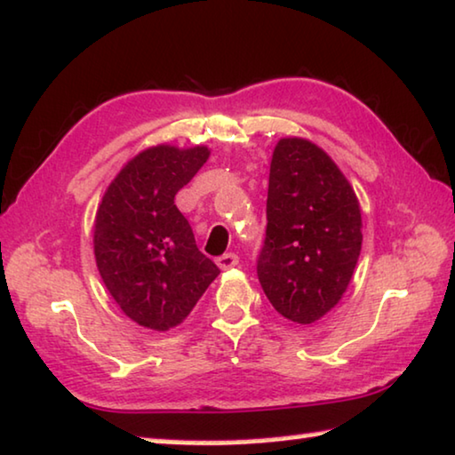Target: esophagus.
Masks as SVG:
<instances>
[{
	"instance_id": "obj_1",
	"label": "esophagus",
	"mask_w": 455,
	"mask_h": 455,
	"mask_svg": "<svg viewBox=\"0 0 455 455\" xmlns=\"http://www.w3.org/2000/svg\"><path fill=\"white\" fill-rule=\"evenodd\" d=\"M236 263H239V255H235V253H225V255H220L219 259H216V266H219L222 271L233 269Z\"/></svg>"
}]
</instances>
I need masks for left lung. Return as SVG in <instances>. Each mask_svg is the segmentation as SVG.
Wrapping results in <instances>:
<instances>
[{"mask_svg":"<svg viewBox=\"0 0 455 455\" xmlns=\"http://www.w3.org/2000/svg\"><path fill=\"white\" fill-rule=\"evenodd\" d=\"M362 239L357 196L337 163L313 140H277L257 259L271 307L298 324L331 313L354 277Z\"/></svg>","mask_w":455,"mask_h":455,"instance_id":"8db88e82","label":"left lung"}]
</instances>
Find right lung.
<instances>
[{
    "mask_svg": "<svg viewBox=\"0 0 455 455\" xmlns=\"http://www.w3.org/2000/svg\"><path fill=\"white\" fill-rule=\"evenodd\" d=\"M208 157L204 145L148 147L120 169L98 206L93 255L101 282L122 313L145 329L184 323L220 274L196 247L173 202Z\"/></svg>",
    "mask_w": 455,
    "mask_h": 455,
    "instance_id": "obj_1",
    "label": "right lung"
}]
</instances>
